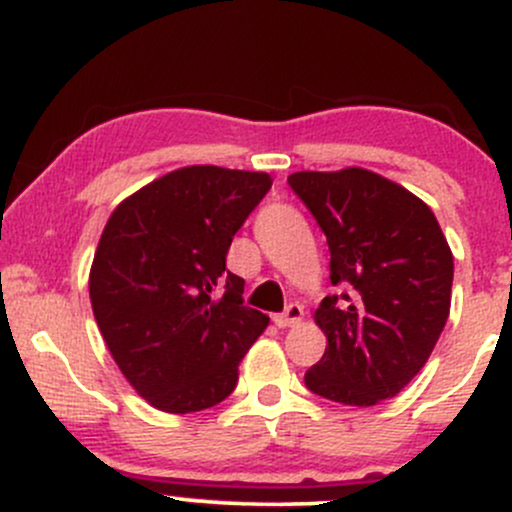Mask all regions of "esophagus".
Returning <instances> with one entry per match:
<instances>
[{"mask_svg": "<svg viewBox=\"0 0 512 512\" xmlns=\"http://www.w3.org/2000/svg\"><path fill=\"white\" fill-rule=\"evenodd\" d=\"M301 317H303V308H301V305H298V303H289V305H286L284 313L274 315V325L284 330V327L298 325V322H301Z\"/></svg>", "mask_w": 512, "mask_h": 512, "instance_id": "34e87169", "label": "esophagus"}]
</instances>
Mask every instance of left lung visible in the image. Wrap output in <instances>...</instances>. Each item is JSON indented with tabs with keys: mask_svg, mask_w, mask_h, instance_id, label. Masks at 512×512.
I'll list each match as a JSON object with an SVG mask.
<instances>
[{
	"mask_svg": "<svg viewBox=\"0 0 512 512\" xmlns=\"http://www.w3.org/2000/svg\"><path fill=\"white\" fill-rule=\"evenodd\" d=\"M289 185L327 236L330 281L342 286L315 310L327 349L305 387L373 407L409 385L448 322V240L419 197L370 170H303Z\"/></svg>",
	"mask_w": 512,
	"mask_h": 512,
	"instance_id": "obj_1",
	"label": "left lung"
}]
</instances>
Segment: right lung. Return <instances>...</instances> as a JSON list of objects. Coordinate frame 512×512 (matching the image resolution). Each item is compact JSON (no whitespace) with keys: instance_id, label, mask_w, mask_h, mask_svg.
<instances>
[{"instance_id":"add662e5","label":"right lung","mask_w":512,"mask_h":512,"mask_svg":"<svg viewBox=\"0 0 512 512\" xmlns=\"http://www.w3.org/2000/svg\"><path fill=\"white\" fill-rule=\"evenodd\" d=\"M272 187L267 173L173 170L113 211L93 257L98 330L122 375L168 414L214 407L269 317L226 269L231 240Z\"/></svg>"}]
</instances>
